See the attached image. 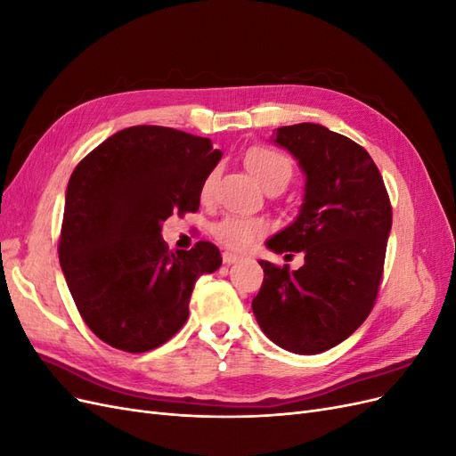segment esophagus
<instances>
[{
  "label": "esophagus",
  "mask_w": 456,
  "mask_h": 456,
  "mask_svg": "<svg viewBox=\"0 0 456 456\" xmlns=\"http://www.w3.org/2000/svg\"><path fill=\"white\" fill-rule=\"evenodd\" d=\"M238 260H241V255L230 253V251L223 253V262H224V265H233V262H238Z\"/></svg>",
  "instance_id": "34e87169"
}]
</instances>
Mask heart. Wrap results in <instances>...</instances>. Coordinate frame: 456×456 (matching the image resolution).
Returning a JSON list of instances; mask_svg holds the SVG:
<instances>
[{"instance_id": "1", "label": "heart", "mask_w": 456, "mask_h": 456, "mask_svg": "<svg viewBox=\"0 0 456 456\" xmlns=\"http://www.w3.org/2000/svg\"><path fill=\"white\" fill-rule=\"evenodd\" d=\"M245 165L258 184L268 191H281L295 175V161L285 151L272 146H255L245 154ZM216 183V171L205 176L201 184V198L207 200L213 194ZM268 223L258 216L226 215L213 226V238L232 251H245L256 238L265 236Z\"/></svg>"}]
</instances>
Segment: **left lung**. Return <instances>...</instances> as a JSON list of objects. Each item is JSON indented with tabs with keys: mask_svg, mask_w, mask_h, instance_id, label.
Returning a JSON list of instances; mask_svg holds the SVG:
<instances>
[{
	"mask_svg": "<svg viewBox=\"0 0 456 456\" xmlns=\"http://www.w3.org/2000/svg\"><path fill=\"white\" fill-rule=\"evenodd\" d=\"M306 173L298 218L275 233V253H302L289 270L260 260L265 281L253 312L265 335L295 354H322L348 338L375 306L392 230V205L379 167L352 139L315 123L278 129ZM293 256V255H287Z\"/></svg>",
	"mask_w": 456,
	"mask_h": 456,
	"instance_id": "obj_1",
	"label": "left lung"
}]
</instances>
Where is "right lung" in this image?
Listing matches in <instances>:
<instances>
[{
  "mask_svg": "<svg viewBox=\"0 0 456 456\" xmlns=\"http://www.w3.org/2000/svg\"><path fill=\"white\" fill-rule=\"evenodd\" d=\"M220 158L211 139L134 126L74 169L59 260L79 315L112 348L142 354L175 337L198 278L223 265L209 241L175 253L161 238L163 220L200 209L201 184Z\"/></svg>",
  "mask_w": 456,
  "mask_h": 456,
  "instance_id": "obj_1",
  "label": "right lung"
}]
</instances>
